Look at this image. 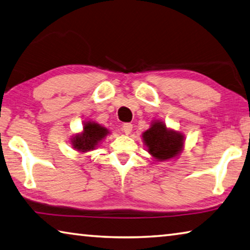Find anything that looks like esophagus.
Returning a JSON list of instances; mask_svg holds the SVG:
<instances>
[{"label":"esophagus","mask_w":250,"mask_h":250,"mask_svg":"<svg viewBox=\"0 0 250 250\" xmlns=\"http://www.w3.org/2000/svg\"><path fill=\"white\" fill-rule=\"evenodd\" d=\"M132 130H133V124H130V123H126V124L122 126V132L126 135H129L132 133Z\"/></svg>","instance_id":"obj_1"}]
</instances>
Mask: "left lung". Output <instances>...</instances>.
I'll list each match as a JSON object with an SVG mask.
<instances>
[{"instance_id": "left-lung-1", "label": "left lung", "mask_w": 250, "mask_h": 250, "mask_svg": "<svg viewBox=\"0 0 250 250\" xmlns=\"http://www.w3.org/2000/svg\"><path fill=\"white\" fill-rule=\"evenodd\" d=\"M142 139L148 154L157 161L176 160L185 149L183 133L167 127L160 120L150 123L149 128L142 134Z\"/></svg>"}]
</instances>
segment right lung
Listing matches in <instances>:
<instances>
[{"instance_id":"right-lung-1","label":"right lung","mask_w":250,"mask_h":250,"mask_svg":"<svg viewBox=\"0 0 250 250\" xmlns=\"http://www.w3.org/2000/svg\"><path fill=\"white\" fill-rule=\"evenodd\" d=\"M82 126L81 132L70 137V145L80 154L95 150L107 135L111 134L108 128L92 120L85 121Z\"/></svg>"}]
</instances>
